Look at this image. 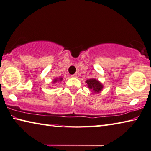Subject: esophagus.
<instances>
[{"label": "esophagus", "instance_id": "34e87169", "mask_svg": "<svg viewBox=\"0 0 151 151\" xmlns=\"http://www.w3.org/2000/svg\"><path fill=\"white\" fill-rule=\"evenodd\" d=\"M72 76V77H73V78H75V77H77V74L75 73V74H73V75H72V76Z\"/></svg>", "mask_w": 151, "mask_h": 151}]
</instances>
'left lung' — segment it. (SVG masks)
Instances as JSON below:
<instances>
[{
  "mask_svg": "<svg viewBox=\"0 0 151 151\" xmlns=\"http://www.w3.org/2000/svg\"><path fill=\"white\" fill-rule=\"evenodd\" d=\"M88 88L90 89H92L93 91H94V92L97 93L99 92L100 91L102 90L103 86L100 81L95 80V79H90V80H88L86 81Z\"/></svg>",
  "mask_w": 151,
  "mask_h": 151,
  "instance_id": "left-lung-1",
  "label": "left lung"
}]
</instances>
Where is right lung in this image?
I'll return each instance as SVG.
<instances>
[{"label": "right lung", "instance_id": "add662e5", "mask_svg": "<svg viewBox=\"0 0 151 151\" xmlns=\"http://www.w3.org/2000/svg\"><path fill=\"white\" fill-rule=\"evenodd\" d=\"M59 81H61V80H62V78H59V80H58V79H55V80H53V83H55L57 81H59Z\"/></svg>", "mask_w": 151, "mask_h": 151}]
</instances>
